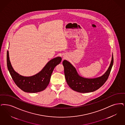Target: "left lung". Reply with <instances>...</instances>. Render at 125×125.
I'll return each mask as SVG.
<instances>
[{"label":"left lung","instance_id":"8db88e82","mask_svg":"<svg viewBox=\"0 0 125 125\" xmlns=\"http://www.w3.org/2000/svg\"><path fill=\"white\" fill-rule=\"evenodd\" d=\"M65 78L67 84L73 90L81 93H90L98 90L104 84L110 75L114 63V57L106 73L102 76L95 79H86L78 74L75 68L66 60L63 61Z\"/></svg>","mask_w":125,"mask_h":125}]
</instances>
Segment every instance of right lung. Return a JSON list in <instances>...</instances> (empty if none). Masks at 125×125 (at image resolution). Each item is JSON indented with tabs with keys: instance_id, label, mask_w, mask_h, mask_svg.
I'll use <instances>...</instances> for the list:
<instances>
[{
	"instance_id": "add662e5",
	"label": "right lung",
	"mask_w": 125,
	"mask_h": 125,
	"mask_svg": "<svg viewBox=\"0 0 125 125\" xmlns=\"http://www.w3.org/2000/svg\"><path fill=\"white\" fill-rule=\"evenodd\" d=\"M58 57L49 61L44 68L37 74L24 77L17 73L10 64L9 52H7V66L12 80L20 89L26 93H38L45 90L50 82V78L54 67L61 61Z\"/></svg>"
}]
</instances>
